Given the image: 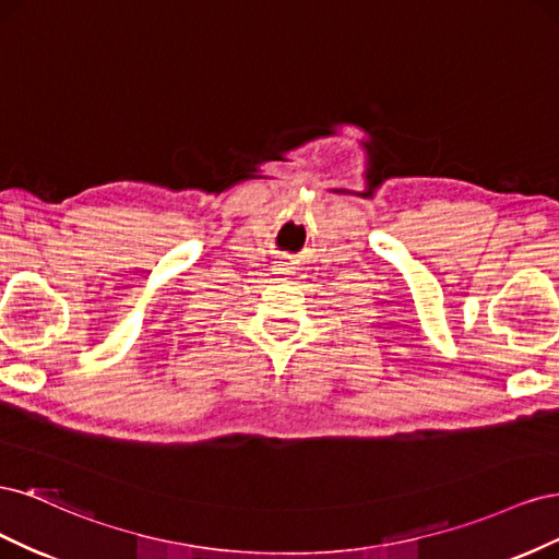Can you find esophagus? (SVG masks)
Returning <instances> with one entry per match:
<instances>
[{"label": "esophagus", "instance_id": "esophagus-1", "mask_svg": "<svg viewBox=\"0 0 559 559\" xmlns=\"http://www.w3.org/2000/svg\"><path fill=\"white\" fill-rule=\"evenodd\" d=\"M286 265H289V263H282V261H280V267H277V270H282V273H289V267H286Z\"/></svg>", "mask_w": 559, "mask_h": 559}]
</instances>
